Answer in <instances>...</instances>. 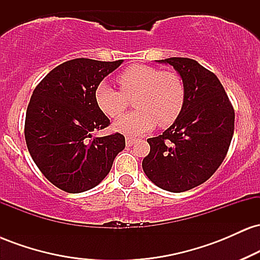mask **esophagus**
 <instances>
[{
    "instance_id": "34e87169",
    "label": "esophagus",
    "mask_w": 260,
    "mask_h": 260,
    "mask_svg": "<svg viewBox=\"0 0 260 260\" xmlns=\"http://www.w3.org/2000/svg\"><path fill=\"white\" fill-rule=\"evenodd\" d=\"M136 138H132V137H127L126 138V144L127 147H132V145L134 144V142H136Z\"/></svg>"
}]
</instances>
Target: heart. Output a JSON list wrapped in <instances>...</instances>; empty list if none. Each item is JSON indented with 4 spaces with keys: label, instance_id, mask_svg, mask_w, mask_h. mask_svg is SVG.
Wrapping results in <instances>:
<instances>
[{
    "label": "heart",
    "instance_id": "b5f03b06",
    "mask_svg": "<svg viewBox=\"0 0 260 260\" xmlns=\"http://www.w3.org/2000/svg\"><path fill=\"white\" fill-rule=\"evenodd\" d=\"M116 82L120 90L100 83L95 89V101L106 116L118 118L128 109L129 100H134L137 111L116 121L118 132L136 136L148 132L156 123L159 127H168L181 115L186 89L176 72L132 64L117 74Z\"/></svg>",
    "mask_w": 260,
    "mask_h": 260
}]
</instances>
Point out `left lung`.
I'll return each mask as SVG.
<instances>
[{
  "instance_id": "left-lung-1",
  "label": "left lung",
  "mask_w": 260,
  "mask_h": 260,
  "mask_svg": "<svg viewBox=\"0 0 260 260\" xmlns=\"http://www.w3.org/2000/svg\"><path fill=\"white\" fill-rule=\"evenodd\" d=\"M157 62L180 73L186 100L174 124L148 139L150 151L142 166L157 187L180 193L204 183L221 165L234 136L235 110L217 77L194 59Z\"/></svg>"
}]
</instances>
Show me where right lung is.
Listing matches in <instances>:
<instances>
[{
    "instance_id": "add662e5",
    "label": "right lung",
    "mask_w": 260,
    "mask_h": 260,
    "mask_svg": "<svg viewBox=\"0 0 260 260\" xmlns=\"http://www.w3.org/2000/svg\"><path fill=\"white\" fill-rule=\"evenodd\" d=\"M123 62L74 58L57 66L32 91L24 137L32 160L53 186L80 193L100 183L126 147L121 133L92 138L110 124L95 89Z\"/></svg>"
}]
</instances>
